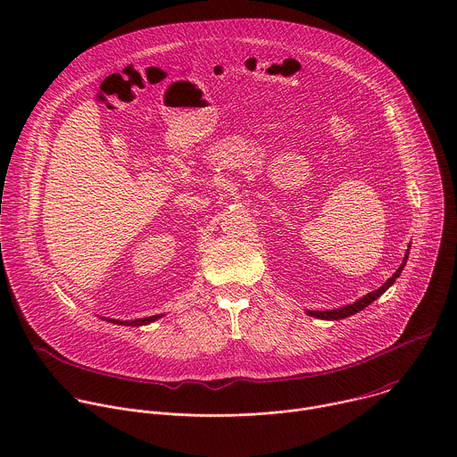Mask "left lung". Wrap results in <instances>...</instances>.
<instances>
[{"instance_id":"obj_1","label":"left lung","mask_w":457,"mask_h":457,"mask_svg":"<svg viewBox=\"0 0 457 457\" xmlns=\"http://www.w3.org/2000/svg\"><path fill=\"white\" fill-rule=\"evenodd\" d=\"M407 258H409V249H407V254H405V258H403V264L398 268V271H396L393 277H390L379 289H376V291L365 295L363 298L356 300L354 303L345 305V307H340V309H331V311H307V314H309V316H314V318H321V320H340V318H347V316H351V314H356L358 311H361L363 307H367L369 303H372L378 296H381L390 286H393V284L396 282V278L402 275V271H403V268H405Z\"/></svg>"}]
</instances>
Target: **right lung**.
<instances>
[{"instance_id": "obj_1", "label": "right lung", "mask_w": 457, "mask_h": 457, "mask_svg": "<svg viewBox=\"0 0 457 457\" xmlns=\"http://www.w3.org/2000/svg\"><path fill=\"white\" fill-rule=\"evenodd\" d=\"M157 318H161V316H159V314H154V316L137 318V320H124V321L110 320V321H113V323H120V325H132V328H139V325H146V323H150V321H154V320H157Z\"/></svg>"}]
</instances>
